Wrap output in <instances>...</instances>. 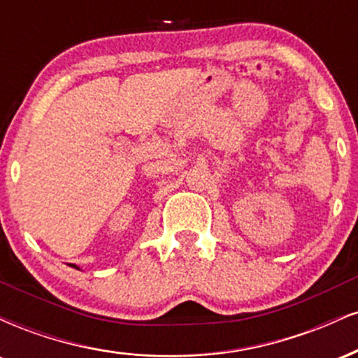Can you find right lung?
<instances>
[{
  "label": "right lung",
  "instance_id": "right-lung-1",
  "mask_svg": "<svg viewBox=\"0 0 358 358\" xmlns=\"http://www.w3.org/2000/svg\"><path fill=\"white\" fill-rule=\"evenodd\" d=\"M72 266H73V268H76V269H79V268H77V266H76V264H72Z\"/></svg>",
  "mask_w": 358,
  "mask_h": 358
}]
</instances>
